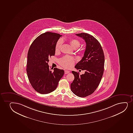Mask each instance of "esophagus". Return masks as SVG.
Listing matches in <instances>:
<instances>
[{
  "label": "esophagus",
  "mask_w": 133,
  "mask_h": 133,
  "mask_svg": "<svg viewBox=\"0 0 133 133\" xmlns=\"http://www.w3.org/2000/svg\"><path fill=\"white\" fill-rule=\"evenodd\" d=\"M70 72V71H69V70H65V74H67L69 73Z\"/></svg>",
  "instance_id": "1"
}]
</instances>
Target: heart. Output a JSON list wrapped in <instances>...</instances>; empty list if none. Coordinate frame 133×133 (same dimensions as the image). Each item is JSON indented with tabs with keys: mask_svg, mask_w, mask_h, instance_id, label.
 Segmentation results:
<instances>
[{
	"mask_svg": "<svg viewBox=\"0 0 133 133\" xmlns=\"http://www.w3.org/2000/svg\"><path fill=\"white\" fill-rule=\"evenodd\" d=\"M63 40L60 39L57 42L55 46V50L56 51H58L60 50L61 48L62 45L63 44ZM70 44L74 48H79L81 43L80 42L76 39H72L70 41ZM75 63V58L73 57L66 55L63 57L62 58L60 59L59 60V63L61 66L66 68H69L71 67Z\"/></svg>",
	"mask_w": 133,
	"mask_h": 133,
	"instance_id": "1",
	"label": "heart"
}]
</instances>
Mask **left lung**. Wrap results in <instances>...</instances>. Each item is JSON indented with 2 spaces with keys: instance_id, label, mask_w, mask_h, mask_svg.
<instances>
[{
  "instance_id": "left-lung-1",
  "label": "left lung",
  "mask_w": 133,
  "mask_h": 133,
  "mask_svg": "<svg viewBox=\"0 0 133 133\" xmlns=\"http://www.w3.org/2000/svg\"><path fill=\"white\" fill-rule=\"evenodd\" d=\"M76 35L85 40L86 47L84 56L75 68L85 72L79 75L72 71L75 79L70 89L77 96L83 98L93 93L99 85L104 72L105 57L100 43L94 37L85 33Z\"/></svg>"
}]
</instances>
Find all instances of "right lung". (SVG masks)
<instances>
[{
    "label": "right lung",
    "mask_w": 133,
    "mask_h": 133,
    "mask_svg": "<svg viewBox=\"0 0 133 133\" xmlns=\"http://www.w3.org/2000/svg\"><path fill=\"white\" fill-rule=\"evenodd\" d=\"M62 35L46 32L37 37L33 42L28 54L26 72L29 82L35 91L47 94L56 89L64 74L63 70L49 69V58L55 55L57 42Z\"/></svg>",
    "instance_id": "obj_1"
}]
</instances>
